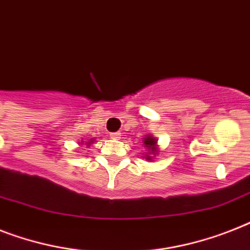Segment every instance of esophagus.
<instances>
[{
    "instance_id": "obj_1",
    "label": "esophagus",
    "mask_w": 250,
    "mask_h": 250,
    "mask_svg": "<svg viewBox=\"0 0 250 250\" xmlns=\"http://www.w3.org/2000/svg\"><path fill=\"white\" fill-rule=\"evenodd\" d=\"M121 133H119V132H114V133H111L110 135V137H113V139H115V140H119L121 139Z\"/></svg>"
}]
</instances>
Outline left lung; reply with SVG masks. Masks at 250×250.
Listing matches in <instances>:
<instances>
[{"label":"left lung","mask_w":250,"mask_h":250,"mask_svg":"<svg viewBox=\"0 0 250 250\" xmlns=\"http://www.w3.org/2000/svg\"><path fill=\"white\" fill-rule=\"evenodd\" d=\"M143 140V145L145 146V149H147L145 159L153 160L154 157H157L158 153H159V149H158V139H155L153 135H146Z\"/></svg>","instance_id":"left-lung-1"}]
</instances>
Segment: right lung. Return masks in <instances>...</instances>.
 I'll return each mask as SVG.
<instances>
[{"instance_id": "add662e5", "label": "right lung", "mask_w": 250, "mask_h": 250, "mask_svg": "<svg viewBox=\"0 0 250 250\" xmlns=\"http://www.w3.org/2000/svg\"><path fill=\"white\" fill-rule=\"evenodd\" d=\"M93 143H95V139H90L86 144H84V145H86V147H88V146H91V144H93ZM79 145H83V141H82V144H79Z\"/></svg>"}]
</instances>
